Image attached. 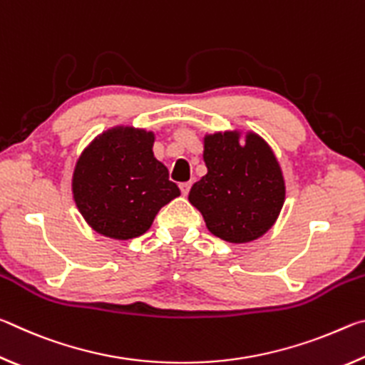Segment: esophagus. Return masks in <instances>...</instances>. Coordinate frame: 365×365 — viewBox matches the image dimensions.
<instances>
[{
	"label": "esophagus",
	"mask_w": 365,
	"mask_h": 365,
	"mask_svg": "<svg viewBox=\"0 0 365 365\" xmlns=\"http://www.w3.org/2000/svg\"><path fill=\"white\" fill-rule=\"evenodd\" d=\"M190 188H191V183L190 182H185V183H180V191L183 196H187L190 193Z\"/></svg>",
	"instance_id": "1"
}]
</instances>
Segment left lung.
I'll use <instances>...</instances> for the list:
<instances>
[{"mask_svg":"<svg viewBox=\"0 0 365 365\" xmlns=\"http://www.w3.org/2000/svg\"><path fill=\"white\" fill-rule=\"evenodd\" d=\"M207 174L188 200L207 230L230 243H248L275 224L285 202V180L270 146L256 133L217 132L205 137Z\"/></svg>","mask_w":365,"mask_h":365,"instance_id":"left-lung-1","label":"left lung"}]
</instances>
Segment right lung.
<instances>
[{"instance_id":"1","label":"right lung","mask_w":365,"mask_h":365,"mask_svg":"<svg viewBox=\"0 0 365 365\" xmlns=\"http://www.w3.org/2000/svg\"><path fill=\"white\" fill-rule=\"evenodd\" d=\"M154 133L114 127L85 148L72 177L73 201L95 232L130 240L151 227L159 209L180 196L154 158Z\"/></svg>"}]
</instances>
